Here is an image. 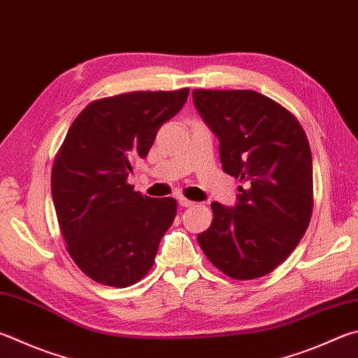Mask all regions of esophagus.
I'll return each instance as SVG.
<instances>
[{"mask_svg": "<svg viewBox=\"0 0 358 358\" xmlns=\"http://www.w3.org/2000/svg\"><path fill=\"white\" fill-rule=\"evenodd\" d=\"M178 203H180L181 206L187 208V206H192V205H196V201H192V200H187V199H185V197H178Z\"/></svg>", "mask_w": 358, "mask_h": 358, "instance_id": "obj_1", "label": "esophagus"}]
</instances>
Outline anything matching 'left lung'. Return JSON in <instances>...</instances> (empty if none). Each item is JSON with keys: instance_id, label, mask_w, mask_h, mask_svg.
<instances>
[{"instance_id": "1", "label": "left lung", "mask_w": 358, "mask_h": 358, "mask_svg": "<svg viewBox=\"0 0 358 358\" xmlns=\"http://www.w3.org/2000/svg\"><path fill=\"white\" fill-rule=\"evenodd\" d=\"M192 99L217 136L224 172L245 183L233 208L213 201V222L197 241L229 277H263L289 257L310 224L308 139L288 109L255 90L196 89Z\"/></svg>"}]
</instances>
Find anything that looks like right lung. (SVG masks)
I'll return each instance as SVG.
<instances>
[{"mask_svg": "<svg viewBox=\"0 0 358 358\" xmlns=\"http://www.w3.org/2000/svg\"><path fill=\"white\" fill-rule=\"evenodd\" d=\"M187 94L138 90L95 100L69 128L51 169V196L67 252L92 280L131 287L153 266L177 201L142 196L127 178Z\"/></svg>", "mask_w": 358, "mask_h": 358, "instance_id": "obj_1", "label": "right lung"}]
</instances>
